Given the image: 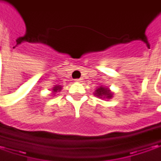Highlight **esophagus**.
I'll return each mask as SVG.
<instances>
[{
  "label": "esophagus",
  "mask_w": 161,
  "mask_h": 161,
  "mask_svg": "<svg viewBox=\"0 0 161 161\" xmlns=\"http://www.w3.org/2000/svg\"><path fill=\"white\" fill-rule=\"evenodd\" d=\"M76 82H82V78H77V79H75Z\"/></svg>",
  "instance_id": "34e87169"
}]
</instances>
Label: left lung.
<instances>
[{"label": "left lung", "mask_w": 161, "mask_h": 161, "mask_svg": "<svg viewBox=\"0 0 161 161\" xmlns=\"http://www.w3.org/2000/svg\"><path fill=\"white\" fill-rule=\"evenodd\" d=\"M95 96H97L98 97H103V98H111L112 97V93L110 91H108L107 88L104 87H100L96 90L95 91Z\"/></svg>", "instance_id": "1"}]
</instances>
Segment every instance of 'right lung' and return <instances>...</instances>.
Instances as JSON below:
<instances>
[{
  "label": "right lung",
  "mask_w": 161,
  "mask_h": 161,
  "mask_svg": "<svg viewBox=\"0 0 161 161\" xmlns=\"http://www.w3.org/2000/svg\"><path fill=\"white\" fill-rule=\"evenodd\" d=\"M60 90H61V87L57 85V86H55V87H54V89H53V91H54V92H57V91H59Z\"/></svg>",
  "instance_id": "add662e5"
}]
</instances>
